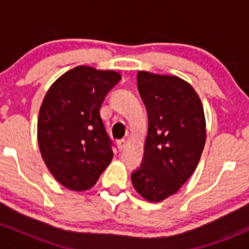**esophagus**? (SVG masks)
<instances>
[{"label": "esophagus", "instance_id": "1", "mask_svg": "<svg viewBox=\"0 0 249 249\" xmlns=\"http://www.w3.org/2000/svg\"><path fill=\"white\" fill-rule=\"evenodd\" d=\"M117 145H118L119 151H124L125 147H126V141L125 139H121V141L117 142Z\"/></svg>", "mask_w": 249, "mask_h": 249}]
</instances>
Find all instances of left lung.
Listing matches in <instances>:
<instances>
[{"label": "left lung", "instance_id": "left-lung-1", "mask_svg": "<svg viewBox=\"0 0 249 249\" xmlns=\"http://www.w3.org/2000/svg\"><path fill=\"white\" fill-rule=\"evenodd\" d=\"M137 85L148 117L142 165L131 174L148 201L178 192L192 176L206 141L202 104L194 89L177 76L139 71Z\"/></svg>", "mask_w": 249, "mask_h": 249}]
</instances>
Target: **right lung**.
<instances>
[{
	"label": "right lung",
	"instance_id": "add662e5",
	"mask_svg": "<svg viewBox=\"0 0 249 249\" xmlns=\"http://www.w3.org/2000/svg\"><path fill=\"white\" fill-rule=\"evenodd\" d=\"M121 78L116 71L81 65L59 77L43 99L39 151L51 174L69 190L92 187L112 160L113 142L99 110Z\"/></svg>",
	"mask_w": 249,
	"mask_h": 249
}]
</instances>
